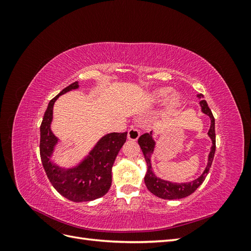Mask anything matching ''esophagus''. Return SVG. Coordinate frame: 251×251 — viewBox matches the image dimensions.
<instances>
[{"mask_svg":"<svg viewBox=\"0 0 251 251\" xmlns=\"http://www.w3.org/2000/svg\"><path fill=\"white\" fill-rule=\"evenodd\" d=\"M139 136H140V131L137 127L132 126V127H130V130L127 131V139L136 141L139 138Z\"/></svg>","mask_w":251,"mask_h":251,"instance_id":"obj_1","label":"esophagus"}]
</instances>
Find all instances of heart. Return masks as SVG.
Here are the masks:
<instances>
[{
  "label": "heart",
  "mask_w": 251,
  "mask_h": 251,
  "mask_svg": "<svg viewBox=\"0 0 251 251\" xmlns=\"http://www.w3.org/2000/svg\"><path fill=\"white\" fill-rule=\"evenodd\" d=\"M171 93H172V90L170 88H163V89L155 91L153 95H151V98H153V100H155L157 102H162L171 95ZM178 102H179V97L174 96L171 100V104L176 105V104H178Z\"/></svg>",
  "instance_id": "heart-1"
}]
</instances>
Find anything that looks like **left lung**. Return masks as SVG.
<instances>
[{
  "label": "left lung",
  "mask_w": 251,
  "mask_h": 251,
  "mask_svg": "<svg viewBox=\"0 0 251 251\" xmlns=\"http://www.w3.org/2000/svg\"><path fill=\"white\" fill-rule=\"evenodd\" d=\"M200 98H203V95H199ZM200 104L203 113L206 114L210 117V128L208 131V136L212 140V147H211V151L208 156V164L205 169L204 173L201 175V176L196 179L189 183H181V184H177V183H171L169 181H163L161 179L157 178L155 175L151 172V154L153 153L154 151V146L155 142L151 138V135L149 133H146L141 135L139 139H138V143L142 150V153L144 155V158H146V161L148 164V172L146 177H144V182H146V185L148 187L149 191L154 194L155 196L159 197L161 199H166V200H174V199H182L185 198V197L192 195L197 188H198L202 183L203 181L206 178L207 174L210 170V166L212 163V160H214L215 157V151H216V132H215V117L212 115L211 110L209 109L208 104L206 102V100H200Z\"/></svg>",
  "instance_id": "1"
}]
</instances>
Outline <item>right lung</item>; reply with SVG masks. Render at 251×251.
Returning a JSON list of instances; mask_svg holds the SVG:
<instances>
[{
	"label": "right lung",
	"instance_id": "right-lung-1",
	"mask_svg": "<svg viewBox=\"0 0 251 251\" xmlns=\"http://www.w3.org/2000/svg\"><path fill=\"white\" fill-rule=\"evenodd\" d=\"M76 88H78V83L75 81L50 100L41 125L40 154L44 170L53 187L68 200L87 202L100 198L108 193L112 183V166L126 140L127 133L105 135L77 168L64 171L53 165L49 157L57 141L50 130L53 104L60 95Z\"/></svg>",
	"mask_w": 251,
	"mask_h": 251
}]
</instances>
